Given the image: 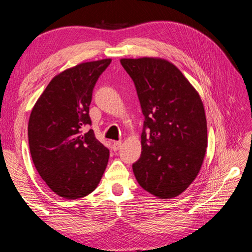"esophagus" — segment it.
<instances>
[{"instance_id": "1", "label": "esophagus", "mask_w": 252, "mask_h": 252, "mask_svg": "<svg viewBox=\"0 0 252 252\" xmlns=\"http://www.w3.org/2000/svg\"><path fill=\"white\" fill-rule=\"evenodd\" d=\"M121 145H122V142H121V141L113 142V144H112V149H113V151H118V150L121 148Z\"/></svg>"}]
</instances>
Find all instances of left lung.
Returning <instances> with one entry per match:
<instances>
[{
	"label": "left lung",
	"mask_w": 252,
	"mask_h": 252,
	"mask_svg": "<svg viewBox=\"0 0 252 252\" xmlns=\"http://www.w3.org/2000/svg\"><path fill=\"white\" fill-rule=\"evenodd\" d=\"M145 117L141 158L132 165L140 186L159 199L188 188L207 148V122L199 94L168 61L122 59Z\"/></svg>",
	"instance_id": "obj_1"
}]
</instances>
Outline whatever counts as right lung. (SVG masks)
I'll return each mask as SVG.
<instances>
[{"label": "right lung", "instance_id": "obj_1", "mask_svg": "<svg viewBox=\"0 0 252 252\" xmlns=\"http://www.w3.org/2000/svg\"><path fill=\"white\" fill-rule=\"evenodd\" d=\"M110 59L82 63L56 75L30 113L28 142L35 168L58 195L77 200L100 183L109 158L107 147L97 141L89 105L97 79Z\"/></svg>", "mask_w": 252, "mask_h": 252}]
</instances>
